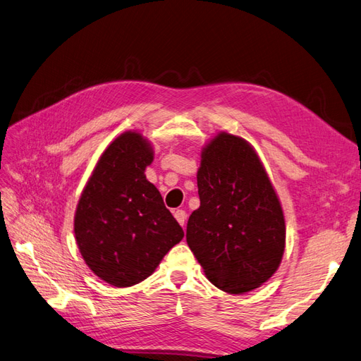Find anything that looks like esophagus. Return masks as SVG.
<instances>
[{
	"label": "esophagus",
	"mask_w": 361,
	"mask_h": 361,
	"mask_svg": "<svg viewBox=\"0 0 361 361\" xmlns=\"http://www.w3.org/2000/svg\"><path fill=\"white\" fill-rule=\"evenodd\" d=\"M173 216H175V219L178 221L180 226H184V224H186V218H188L186 210H183V209H177V210L173 212Z\"/></svg>",
	"instance_id": "obj_1"
}]
</instances>
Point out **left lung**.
Returning a JSON list of instances; mask_svg holds the SVG:
<instances>
[{
    "label": "left lung",
    "mask_w": 361,
    "mask_h": 361,
    "mask_svg": "<svg viewBox=\"0 0 361 361\" xmlns=\"http://www.w3.org/2000/svg\"><path fill=\"white\" fill-rule=\"evenodd\" d=\"M197 183L186 239L206 277L230 294L259 288L279 269L286 232L259 155L243 137L218 133L202 147Z\"/></svg>",
    "instance_id": "obj_1"
}]
</instances>
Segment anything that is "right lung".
<instances>
[{
    "label": "right lung",
    "mask_w": 361,
    "mask_h": 361,
    "mask_svg": "<svg viewBox=\"0 0 361 361\" xmlns=\"http://www.w3.org/2000/svg\"><path fill=\"white\" fill-rule=\"evenodd\" d=\"M151 142L126 131L108 145L92 169L75 214V236L90 270L123 288L149 277L184 232L166 209L146 166Z\"/></svg>",
    "instance_id": "add662e5"
}]
</instances>
